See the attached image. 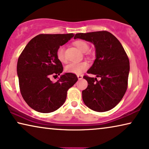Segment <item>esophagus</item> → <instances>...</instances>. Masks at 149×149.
Here are the masks:
<instances>
[{"instance_id": "obj_1", "label": "esophagus", "mask_w": 149, "mask_h": 149, "mask_svg": "<svg viewBox=\"0 0 149 149\" xmlns=\"http://www.w3.org/2000/svg\"><path fill=\"white\" fill-rule=\"evenodd\" d=\"M77 78H78V79H81L82 78H83V75H77Z\"/></svg>"}]
</instances>
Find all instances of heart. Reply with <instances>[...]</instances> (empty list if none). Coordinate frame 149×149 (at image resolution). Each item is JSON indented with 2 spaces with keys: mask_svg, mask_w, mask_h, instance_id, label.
Masks as SVG:
<instances>
[{
  "mask_svg": "<svg viewBox=\"0 0 149 149\" xmlns=\"http://www.w3.org/2000/svg\"><path fill=\"white\" fill-rule=\"evenodd\" d=\"M74 45L82 52H86L89 49V45L87 42L83 40H78L74 42ZM57 57L62 63L66 61L65 51L63 46H60L57 50ZM88 68V63L86 61L72 62L65 66V70L66 72L72 73L74 74H81Z\"/></svg>",
  "mask_w": 149,
  "mask_h": 149,
  "instance_id": "heart-1",
  "label": "heart"
}]
</instances>
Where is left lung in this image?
Masks as SVG:
<instances>
[{"instance_id": "obj_1", "label": "left lung", "mask_w": 149, "mask_h": 149, "mask_svg": "<svg viewBox=\"0 0 149 149\" xmlns=\"http://www.w3.org/2000/svg\"><path fill=\"white\" fill-rule=\"evenodd\" d=\"M74 39L91 42L96 49V59L88 74L100 77L84 75L88 87L82 91V99L89 108L106 112L114 108L123 98L128 86L129 59L122 44L110 32L102 31L77 33Z\"/></svg>"}]
</instances>
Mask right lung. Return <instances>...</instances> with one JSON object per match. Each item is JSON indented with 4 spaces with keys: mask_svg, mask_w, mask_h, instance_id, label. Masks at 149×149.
I'll return each mask as SVG.
<instances>
[{
    "mask_svg": "<svg viewBox=\"0 0 149 149\" xmlns=\"http://www.w3.org/2000/svg\"><path fill=\"white\" fill-rule=\"evenodd\" d=\"M74 36L68 34H41L27 43L17 62V75L21 95L33 110L41 113L56 110L65 102L69 88L77 81L76 75L65 73L56 82L50 79L63 72L57 50Z\"/></svg>",
    "mask_w": 149,
    "mask_h": 149,
    "instance_id": "1",
    "label": "right lung"
}]
</instances>
